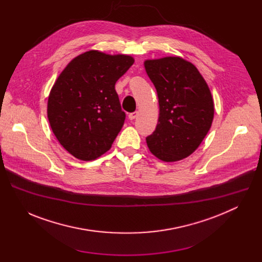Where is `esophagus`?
I'll return each instance as SVG.
<instances>
[{
  "label": "esophagus",
  "instance_id": "1",
  "mask_svg": "<svg viewBox=\"0 0 262 262\" xmlns=\"http://www.w3.org/2000/svg\"><path fill=\"white\" fill-rule=\"evenodd\" d=\"M138 112H133V113H130L129 115H128V118H129V120H134L135 118H137V116H138Z\"/></svg>",
  "mask_w": 262,
  "mask_h": 262
}]
</instances>
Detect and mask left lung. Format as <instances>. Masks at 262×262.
I'll list each match as a JSON object with an SVG mask.
<instances>
[{
	"label": "left lung",
	"mask_w": 262,
	"mask_h": 262,
	"mask_svg": "<svg viewBox=\"0 0 262 262\" xmlns=\"http://www.w3.org/2000/svg\"><path fill=\"white\" fill-rule=\"evenodd\" d=\"M144 66L160 104L157 128L146 138L149 150L164 162L188 158L211 126L210 90L196 66L180 57L146 60Z\"/></svg>",
	"instance_id": "obj_1"
}]
</instances>
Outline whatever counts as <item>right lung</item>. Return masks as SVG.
Instances as JSON below:
<instances>
[{
    "mask_svg": "<svg viewBox=\"0 0 262 262\" xmlns=\"http://www.w3.org/2000/svg\"><path fill=\"white\" fill-rule=\"evenodd\" d=\"M134 62L132 56L89 51L60 73L50 92L48 118L74 158L92 161L112 147L125 120L115 84Z\"/></svg>",
    "mask_w": 262,
    "mask_h": 262,
    "instance_id": "add662e5",
    "label": "right lung"
}]
</instances>
